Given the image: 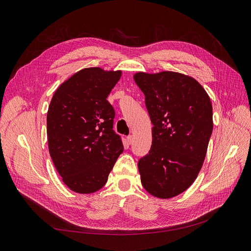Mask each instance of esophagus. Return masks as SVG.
Returning <instances> with one entry per match:
<instances>
[{
	"label": "esophagus",
	"mask_w": 251,
	"mask_h": 251,
	"mask_svg": "<svg viewBox=\"0 0 251 251\" xmlns=\"http://www.w3.org/2000/svg\"><path fill=\"white\" fill-rule=\"evenodd\" d=\"M126 141H127L128 144H132L133 141H134V137H133V136H132V135L127 136V137H126Z\"/></svg>",
	"instance_id": "esophagus-1"
}]
</instances>
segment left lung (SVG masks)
<instances>
[{"label": "left lung", "instance_id": "left-lung-1", "mask_svg": "<svg viewBox=\"0 0 251 251\" xmlns=\"http://www.w3.org/2000/svg\"><path fill=\"white\" fill-rule=\"evenodd\" d=\"M134 79L154 126L151 150L138 161L141 183L157 198H173L203 165L214 126L210 98L196 79L177 72H138Z\"/></svg>", "mask_w": 251, "mask_h": 251}]
</instances>
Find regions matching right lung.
<instances>
[{"label":"right lung","instance_id":"right-lung-1","mask_svg":"<svg viewBox=\"0 0 251 251\" xmlns=\"http://www.w3.org/2000/svg\"><path fill=\"white\" fill-rule=\"evenodd\" d=\"M121 71L86 68L58 87L47 113L49 153L64 183L79 194L100 189L124 151L107 100Z\"/></svg>","mask_w":251,"mask_h":251}]
</instances>
